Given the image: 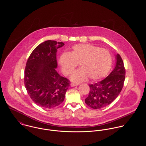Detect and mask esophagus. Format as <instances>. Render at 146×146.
I'll use <instances>...</instances> for the list:
<instances>
[{
  "label": "esophagus",
  "mask_w": 146,
  "mask_h": 146,
  "mask_svg": "<svg viewBox=\"0 0 146 146\" xmlns=\"http://www.w3.org/2000/svg\"><path fill=\"white\" fill-rule=\"evenodd\" d=\"M79 85V84H76V83H71L70 84V85H71V86H78V85Z\"/></svg>",
  "instance_id": "1"
}]
</instances>
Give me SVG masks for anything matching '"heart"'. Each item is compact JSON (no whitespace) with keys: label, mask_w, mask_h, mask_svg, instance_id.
Segmentation results:
<instances>
[{"label":"heart","mask_w":146,"mask_h":146,"mask_svg":"<svg viewBox=\"0 0 146 146\" xmlns=\"http://www.w3.org/2000/svg\"><path fill=\"white\" fill-rule=\"evenodd\" d=\"M63 74L70 75L80 64L81 68L74 71L71 80L80 82L88 77L91 80H98L104 78L110 71L112 57L106 49L89 44H76L72 47L68 53H63L58 59Z\"/></svg>","instance_id":"heart-1"}]
</instances>
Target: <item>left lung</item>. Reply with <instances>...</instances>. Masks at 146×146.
Listing matches in <instances>:
<instances>
[{
  "label": "left lung",
  "mask_w": 146,
  "mask_h": 146,
  "mask_svg": "<svg viewBox=\"0 0 146 146\" xmlns=\"http://www.w3.org/2000/svg\"><path fill=\"white\" fill-rule=\"evenodd\" d=\"M116 65L104 80L89 84L90 92L85 102L93 109H101L111 104L121 92L125 80V70L121 56H116Z\"/></svg>",
  "instance_id": "1"
}]
</instances>
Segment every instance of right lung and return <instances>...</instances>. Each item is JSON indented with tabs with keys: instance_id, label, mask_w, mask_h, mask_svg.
<instances>
[{
	"instance_id": "obj_1",
	"label": "right lung",
	"mask_w": 146,
	"mask_h": 146,
	"mask_svg": "<svg viewBox=\"0 0 146 146\" xmlns=\"http://www.w3.org/2000/svg\"><path fill=\"white\" fill-rule=\"evenodd\" d=\"M62 42L47 40L37 46L31 53L25 69L24 83L34 102L50 109L62 103L70 81L56 70L57 49Z\"/></svg>"
}]
</instances>
